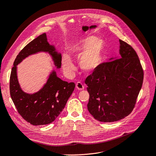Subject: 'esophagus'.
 Returning <instances> with one entry per match:
<instances>
[{
  "label": "esophagus",
  "instance_id": "34e87169",
  "mask_svg": "<svg viewBox=\"0 0 156 156\" xmlns=\"http://www.w3.org/2000/svg\"><path fill=\"white\" fill-rule=\"evenodd\" d=\"M76 88L79 90H82L84 89V86L83 85V84L81 82H78L76 83Z\"/></svg>",
  "mask_w": 156,
  "mask_h": 156
}]
</instances>
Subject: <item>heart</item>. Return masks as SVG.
<instances>
[{"instance_id":"obj_1","label":"heart","mask_w":156,"mask_h":156,"mask_svg":"<svg viewBox=\"0 0 156 156\" xmlns=\"http://www.w3.org/2000/svg\"><path fill=\"white\" fill-rule=\"evenodd\" d=\"M104 43L94 36H87L80 39L68 48L67 55L62 57L63 70L67 75L74 71V66L71 58L79 57L78 66L85 74H90L98 68L102 60Z\"/></svg>"}]
</instances>
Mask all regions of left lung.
I'll return each instance as SVG.
<instances>
[{
	"mask_svg": "<svg viewBox=\"0 0 156 156\" xmlns=\"http://www.w3.org/2000/svg\"><path fill=\"white\" fill-rule=\"evenodd\" d=\"M119 56L102 63L86 78L87 108L96 120L117 122L129 115L143 82V71L135 50L122 40Z\"/></svg>",
	"mask_w": 156,
	"mask_h": 156,
	"instance_id": "left-lung-1",
	"label": "left lung"
}]
</instances>
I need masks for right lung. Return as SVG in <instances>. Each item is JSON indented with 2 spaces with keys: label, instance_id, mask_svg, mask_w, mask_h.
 I'll use <instances>...</instances> for the list:
<instances>
[{
  "label": "right lung",
  "instance_id": "right-lung-1",
  "mask_svg": "<svg viewBox=\"0 0 156 156\" xmlns=\"http://www.w3.org/2000/svg\"><path fill=\"white\" fill-rule=\"evenodd\" d=\"M40 52L48 53L56 69L62 64V55L53 45L48 42L46 34L34 38L23 48L13 63L10 76V95L20 116L33 125H48L55 120L64 108L75 87L73 82L63 81L52 71L43 87L37 93L29 94L21 89L17 77V66L29 56Z\"/></svg>",
  "mask_w": 156,
  "mask_h": 156
}]
</instances>
